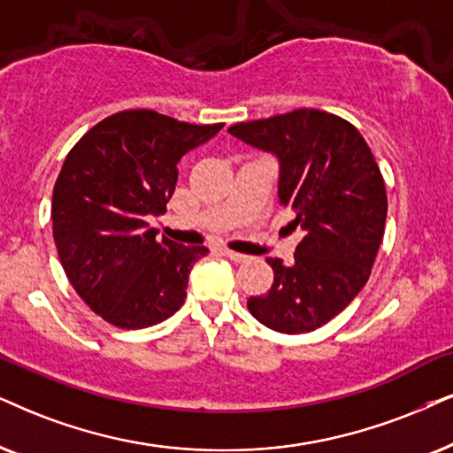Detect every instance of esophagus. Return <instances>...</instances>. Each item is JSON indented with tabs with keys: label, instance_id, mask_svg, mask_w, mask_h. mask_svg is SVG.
<instances>
[{
	"label": "esophagus",
	"instance_id": "obj_1",
	"mask_svg": "<svg viewBox=\"0 0 453 453\" xmlns=\"http://www.w3.org/2000/svg\"><path fill=\"white\" fill-rule=\"evenodd\" d=\"M221 253L227 257V259H232L234 263H244L249 261L250 257L249 255H242V253H236V250H230V249H221Z\"/></svg>",
	"mask_w": 453,
	"mask_h": 453
}]
</instances>
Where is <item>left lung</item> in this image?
Returning <instances> with one entry per match:
<instances>
[{"mask_svg":"<svg viewBox=\"0 0 453 453\" xmlns=\"http://www.w3.org/2000/svg\"><path fill=\"white\" fill-rule=\"evenodd\" d=\"M227 131L276 157L278 200L303 230L293 265L267 257L273 284L249 311L284 334L316 330L359 295L380 249L387 190L374 154L351 123L313 108Z\"/></svg>","mask_w":453,"mask_h":453,"instance_id":"1","label":"left lung"}]
</instances>
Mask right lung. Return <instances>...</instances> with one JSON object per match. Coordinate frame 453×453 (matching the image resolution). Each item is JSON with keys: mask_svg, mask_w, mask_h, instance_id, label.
Listing matches in <instances>:
<instances>
[{"mask_svg": "<svg viewBox=\"0 0 453 453\" xmlns=\"http://www.w3.org/2000/svg\"><path fill=\"white\" fill-rule=\"evenodd\" d=\"M221 127L123 111L68 152L51 196L54 242L73 288L112 326L148 328L184 305L209 249L158 238L148 221L167 213L181 157Z\"/></svg>", "mask_w": 453, "mask_h": 453, "instance_id": "add662e5", "label": "right lung"}]
</instances>
